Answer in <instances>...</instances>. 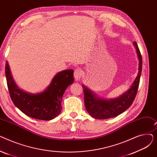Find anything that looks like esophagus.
I'll return each instance as SVG.
<instances>
[{
  "mask_svg": "<svg viewBox=\"0 0 157 157\" xmlns=\"http://www.w3.org/2000/svg\"><path fill=\"white\" fill-rule=\"evenodd\" d=\"M74 78H75L76 80L79 81L81 78L82 76V71L80 70V69H76L75 71H74Z\"/></svg>",
  "mask_w": 157,
  "mask_h": 157,
  "instance_id": "obj_1",
  "label": "esophagus"
}]
</instances>
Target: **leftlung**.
I'll list each match as a JSON object with an SVG mask.
<instances>
[{
	"mask_svg": "<svg viewBox=\"0 0 157 157\" xmlns=\"http://www.w3.org/2000/svg\"><path fill=\"white\" fill-rule=\"evenodd\" d=\"M134 46L139 59V71L137 75L130 86V88L118 97L104 98L98 97L93 91L86 86L82 85L85 95V105L86 111L90 115L95 118L104 120L116 117L118 115L125 111L133 103L136 95L140 78L142 71V56L140 53L136 42H134Z\"/></svg>",
	"mask_w": 157,
	"mask_h": 157,
	"instance_id": "8db88e82",
	"label": "left lung"
}]
</instances>
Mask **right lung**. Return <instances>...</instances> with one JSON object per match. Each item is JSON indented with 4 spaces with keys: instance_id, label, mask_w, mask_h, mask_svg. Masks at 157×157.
<instances>
[{
    "instance_id": "1",
    "label": "right lung",
    "mask_w": 157,
    "mask_h": 157,
    "mask_svg": "<svg viewBox=\"0 0 157 157\" xmlns=\"http://www.w3.org/2000/svg\"><path fill=\"white\" fill-rule=\"evenodd\" d=\"M5 73L8 90L14 104L27 116L41 120H51L60 113L63 95L74 81V71L64 70L56 74L43 92L33 94L24 91L16 85L7 61Z\"/></svg>"
}]
</instances>
